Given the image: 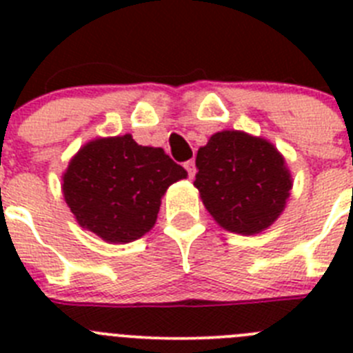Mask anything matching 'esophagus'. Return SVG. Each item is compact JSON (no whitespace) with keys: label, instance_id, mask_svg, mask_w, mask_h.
Masks as SVG:
<instances>
[{"label":"esophagus","instance_id":"obj_1","mask_svg":"<svg viewBox=\"0 0 353 353\" xmlns=\"http://www.w3.org/2000/svg\"><path fill=\"white\" fill-rule=\"evenodd\" d=\"M183 168H185L187 170V173H189V176H194V173H196V164H194V161H187L185 164H183Z\"/></svg>","mask_w":353,"mask_h":353}]
</instances>
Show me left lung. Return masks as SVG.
I'll list each match as a JSON object with an SVG mask.
<instances>
[{"mask_svg":"<svg viewBox=\"0 0 353 353\" xmlns=\"http://www.w3.org/2000/svg\"><path fill=\"white\" fill-rule=\"evenodd\" d=\"M194 187L226 232L256 235L276 223L293 187L285 157L269 139L244 130L212 134L196 157Z\"/></svg>","mask_w":353,"mask_h":353,"instance_id":"obj_1","label":"left lung"}]
</instances>
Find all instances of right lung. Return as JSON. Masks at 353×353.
Returning <instances> with one entry per match:
<instances>
[{
    "instance_id": "obj_1",
    "label": "right lung",
    "mask_w": 353,
    "mask_h": 353,
    "mask_svg": "<svg viewBox=\"0 0 353 353\" xmlns=\"http://www.w3.org/2000/svg\"><path fill=\"white\" fill-rule=\"evenodd\" d=\"M183 179L187 171L164 150L123 134L81 146L61 174V191L81 228L108 244H129L154 228L162 196Z\"/></svg>"
}]
</instances>
